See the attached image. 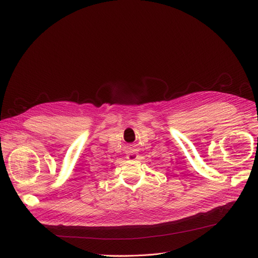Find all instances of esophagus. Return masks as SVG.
<instances>
[{"instance_id": "34e87169", "label": "esophagus", "mask_w": 258, "mask_h": 258, "mask_svg": "<svg viewBox=\"0 0 258 258\" xmlns=\"http://www.w3.org/2000/svg\"><path fill=\"white\" fill-rule=\"evenodd\" d=\"M137 157H138V154L136 152H130L127 155V158L130 160H135V159H137Z\"/></svg>"}]
</instances>
